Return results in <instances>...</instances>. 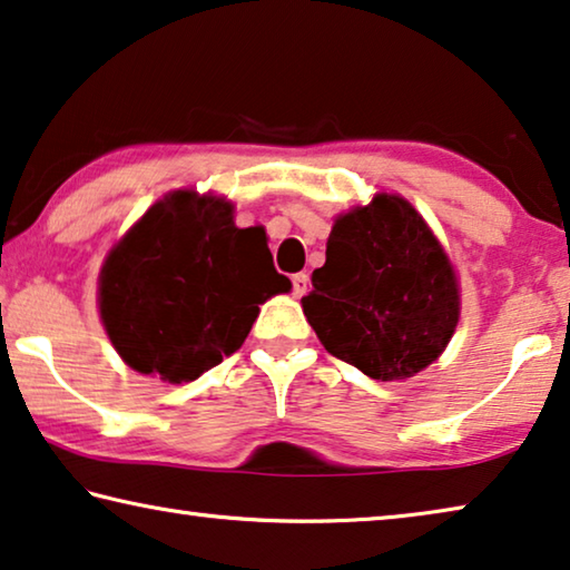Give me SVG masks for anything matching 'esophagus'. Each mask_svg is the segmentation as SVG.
Returning a JSON list of instances; mask_svg holds the SVG:
<instances>
[{
    "label": "esophagus",
    "mask_w": 570,
    "mask_h": 570,
    "mask_svg": "<svg viewBox=\"0 0 570 570\" xmlns=\"http://www.w3.org/2000/svg\"><path fill=\"white\" fill-rule=\"evenodd\" d=\"M308 287H311V277L308 275H305V273L293 275V293H295V297H303L305 293H308Z\"/></svg>",
    "instance_id": "34e87169"
}]
</instances>
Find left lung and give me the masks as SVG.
<instances>
[{"label": "left lung", "instance_id": "8db88e82", "mask_svg": "<svg viewBox=\"0 0 570 570\" xmlns=\"http://www.w3.org/2000/svg\"><path fill=\"white\" fill-rule=\"evenodd\" d=\"M303 313L341 362L372 380H407L433 364L456 331L459 279L431 226L395 194L341 214L313 269Z\"/></svg>", "mask_w": 570, "mask_h": 570}]
</instances>
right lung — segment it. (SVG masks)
Masks as SVG:
<instances>
[{"mask_svg": "<svg viewBox=\"0 0 570 570\" xmlns=\"http://www.w3.org/2000/svg\"><path fill=\"white\" fill-rule=\"evenodd\" d=\"M291 287L265 229H239L232 200L173 190L104 259L99 313L135 372L180 384L234 354L259 305Z\"/></svg>", "mask_w": 570, "mask_h": 570, "instance_id": "right-lung-1", "label": "right lung"}]
</instances>
